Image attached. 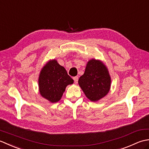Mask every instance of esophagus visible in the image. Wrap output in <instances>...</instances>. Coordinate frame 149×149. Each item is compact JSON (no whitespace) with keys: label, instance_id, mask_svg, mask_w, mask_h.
I'll return each mask as SVG.
<instances>
[{"label":"esophagus","instance_id":"34e87169","mask_svg":"<svg viewBox=\"0 0 149 149\" xmlns=\"http://www.w3.org/2000/svg\"><path fill=\"white\" fill-rule=\"evenodd\" d=\"M73 79H74V83H75V84H77V83L78 79H79L78 77H73Z\"/></svg>","mask_w":149,"mask_h":149}]
</instances>
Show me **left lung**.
I'll return each instance as SVG.
<instances>
[{
    "label": "left lung",
    "instance_id": "obj_1",
    "mask_svg": "<svg viewBox=\"0 0 149 149\" xmlns=\"http://www.w3.org/2000/svg\"><path fill=\"white\" fill-rule=\"evenodd\" d=\"M78 83L88 99L95 102L109 92L111 78L102 62L91 59L88 62L84 74L79 79Z\"/></svg>",
    "mask_w": 149,
    "mask_h": 149
}]
</instances>
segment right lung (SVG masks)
Wrapping results in <instances>:
<instances>
[{
  "mask_svg": "<svg viewBox=\"0 0 149 149\" xmlns=\"http://www.w3.org/2000/svg\"><path fill=\"white\" fill-rule=\"evenodd\" d=\"M73 83L74 80L68 75L65 68L54 59L47 63L40 72V92L50 102H56L61 99L66 86Z\"/></svg>",
  "mask_w": 149,
  "mask_h": 149,
  "instance_id": "add662e5",
  "label": "right lung"
}]
</instances>
